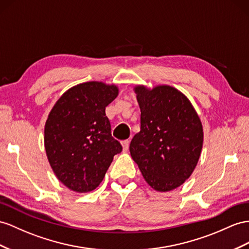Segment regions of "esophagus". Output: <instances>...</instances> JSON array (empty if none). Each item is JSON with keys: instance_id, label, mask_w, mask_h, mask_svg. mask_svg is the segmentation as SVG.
<instances>
[{"instance_id": "obj_1", "label": "esophagus", "mask_w": 249, "mask_h": 249, "mask_svg": "<svg viewBox=\"0 0 249 249\" xmlns=\"http://www.w3.org/2000/svg\"><path fill=\"white\" fill-rule=\"evenodd\" d=\"M122 146H123L124 151L128 150V148H129V141H128V140H124V141H122Z\"/></svg>"}]
</instances>
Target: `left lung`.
<instances>
[{
    "label": "left lung",
    "instance_id": "left-lung-1",
    "mask_svg": "<svg viewBox=\"0 0 249 249\" xmlns=\"http://www.w3.org/2000/svg\"><path fill=\"white\" fill-rule=\"evenodd\" d=\"M141 130L132 138L130 155L145 181L158 191L185 182L196 166L203 145L201 121L189 100L171 86L135 88Z\"/></svg>",
    "mask_w": 249,
    "mask_h": 249
}]
</instances>
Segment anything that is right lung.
Segmentation results:
<instances>
[{
    "label": "right lung",
    "mask_w": 249,
    "mask_h": 249,
    "mask_svg": "<svg viewBox=\"0 0 249 249\" xmlns=\"http://www.w3.org/2000/svg\"><path fill=\"white\" fill-rule=\"evenodd\" d=\"M118 88L87 82L70 88L56 102L45 124V149L56 178L69 189L88 193L103 181L122 145L111 136L105 108Z\"/></svg>",
    "instance_id": "add662e5"
}]
</instances>
